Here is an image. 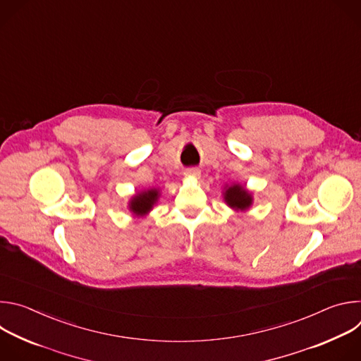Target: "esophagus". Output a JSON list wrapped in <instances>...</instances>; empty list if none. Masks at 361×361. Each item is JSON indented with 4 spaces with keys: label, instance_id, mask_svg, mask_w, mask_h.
<instances>
[{
    "label": "esophagus",
    "instance_id": "34e87169",
    "mask_svg": "<svg viewBox=\"0 0 361 361\" xmlns=\"http://www.w3.org/2000/svg\"><path fill=\"white\" fill-rule=\"evenodd\" d=\"M184 176L185 177H192V178H198L200 176H201V171L198 170V169H187L185 171H184Z\"/></svg>",
    "mask_w": 361,
    "mask_h": 361
}]
</instances>
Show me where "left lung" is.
Masks as SVG:
<instances>
[{"instance_id": "8db88e82", "label": "left lung", "mask_w": 361, "mask_h": 361, "mask_svg": "<svg viewBox=\"0 0 361 361\" xmlns=\"http://www.w3.org/2000/svg\"><path fill=\"white\" fill-rule=\"evenodd\" d=\"M224 201L233 210L245 212L252 204V197H251V192H248L243 185L233 184L226 188Z\"/></svg>"}]
</instances>
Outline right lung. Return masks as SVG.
<instances>
[{
	"mask_svg": "<svg viewBox=\"0 0 361 361\" xmlns=\"http://www.w3.org/2000/svg\"><path fill=\"white\" fill-rule=\"evenodd\" d=\"M159 200V190L157 188H149V190H144L138 194H135L131 201H130V210L135 214V216H145L151 209L152 205L157 202Z\"/></svg>",
	"mask_w": 361,
	"mask_h": 361,
	"instance_id": "add662e5",
	"label": "right lung"
}]
</instances>
